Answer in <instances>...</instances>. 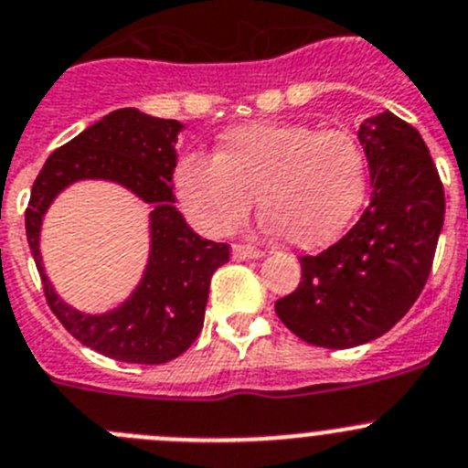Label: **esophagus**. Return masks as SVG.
<instances>
[{
	"label": "esophagus",
	"mask_w": 468,
	"mask_h": 468,
	"mask_svg": "<svg viewBox=\"0 0 468 468\" xmlns=\"http://www.w3.org/2000/svg\"><path fill=\"white\" fill-rule=\"evenodd\" d=\"M263 251L256 247H249V244H233V259L235 261H251V259H261Z\"/></svg>",
	"instance_id": "esophagus-1"
}]
</instances>
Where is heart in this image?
<instances>
[{
    "mask_svg": "<svg viewBox=\"0 0 468 468\" xmlns=\"http://www.w3.org/2000/svg\"><path fill=\"white\" fill-rule=\"evenodd\" d=\"M175 191L191 221L229 235L251 212L298 249L333 244L367 196V154L351 131L300 122H249L226 131L214 156L189 154Z\"/></svg>",
    "mask_w": 468,
    "mask_h": 468,
    "instance_id": "obj_1",
    "label": "heart"
}]
</instances>
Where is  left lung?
<instances>
[{
	"mask_svg": "<svg viewBox=\"0 0 468 468\" xmlns=\"http://www.w3.org/2000/svg\"><path fill=\"white\" fill-rule=\"evenodd\" d=\"M372 196L357 224L318 256H303V279L274 303L303 342L353 348L381 337L425 288L443 229V185L422 135L390 111L357 129Z\"/></svg>",
	"mask_w": 468,
	"mask_h": 468,
	"instance_id": "left-lung-1",
	"label": "left lung"
}]
</instances>
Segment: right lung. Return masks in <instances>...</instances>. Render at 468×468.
Segmentation results:
<instances>
[{
  "mask_svg": "<svg viewBox=\"0 0 468 468\" xmlns=\"http://www.w3.org/2000/svg\"><path fill=\"white\" fill-rule=\"evenodd\" d=\"M185 124L135 108H120L52 152L32 186L25 229L48 307L85 346L120 362L164 365L186 351L203 330L209 279L229 263V244L203 239L175 207L173 173ZM80 179L124 186L153 207L151 256L139 286L103 314L73 310L54 293L40 261V226L57 195Z\"/></svg>",
  "mask_w": 468,
  "mask_h": 468,
  "instance_id": "add662e5",
  "label": "right lung"
}]
</instances>
